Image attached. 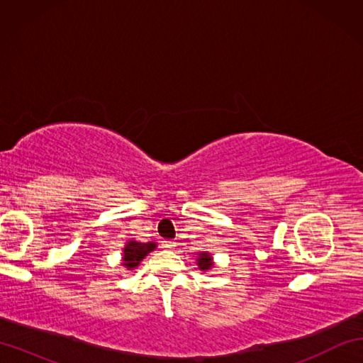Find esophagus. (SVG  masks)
Segmentation results:
<instances>
[{
    "label": "esophagus",
    "instance_id": "34e87169",
    "mask_svg": "<svg viewBox=\"0 0 363 363\" xmlns=\"http://www.w3.org/2000/svg\"><path fill=\"white\" fill-rule=\"evenodd\" d=\"M162 245H164V248L172 250V248H174V246H176V242L174 240H165Z\"/></svg>",
    "mask_w": 363,
    "mask_h": 363
}]
</instances>
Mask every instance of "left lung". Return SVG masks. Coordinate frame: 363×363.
<instances>
[{"instance_id": "8db88e82", "label": "left lung", "mask_w": 363, "mask_h": 363, "mask_svg": "<svg viewBox=\"0 0 363 363\" xmlns=\"http://www.w3.org/2000/svg\"><path fill=\"white\" fill-rule=\"evenodd\" d=\"M196 265L201 272H209V269L213 267V257L211 252L201 251L196 254Z\"/></svg>"}]
</instances>
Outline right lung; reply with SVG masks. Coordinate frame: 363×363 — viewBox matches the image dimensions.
I'll return each instance as SVG.
<instances>
[{
	"label": "right lung",
	"instance_id": "obj_1",
	"mask_svg": "<svg viewBox=\"0 0 363 363\" xmlns=\"http://www.w3.org/2000/svg\"><path fill=\"white\" fill-rule=\"evenodd\" d=\"M156 248H157L156 242L142 243L137 240H128L125 243V248H123L121 265L126 269H130V272H133V269L140 265V262Z\"/></svg>",
	"mask_w": 363,
	"mask_h": 363
}]
</instances>
